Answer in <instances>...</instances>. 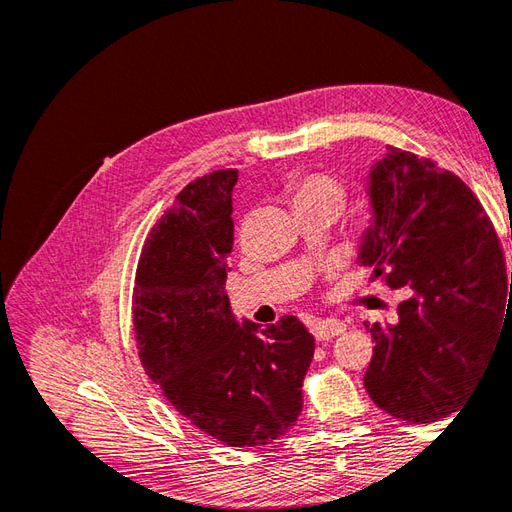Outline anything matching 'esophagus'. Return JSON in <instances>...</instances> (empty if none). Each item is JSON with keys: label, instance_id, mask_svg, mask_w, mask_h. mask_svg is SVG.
Segmentation results:
<instances>
[{"label": "esophagus", "instance_id": "1", "mask_svg": "<svg viewBox=\"0 0 512 512\" xmlns=\"http://www.w3.org/2000/svg\"><path fill=\"white\" fill-rule=\"evenodd\" d=\"M344 329H346V324L342 320H337V318L316 320L312 324V333H314V337L318 339V342H329V339H333L335 335L344 333Z\"/></svg>", "mask_w": 512, "mask_h": 512}]
</instances>
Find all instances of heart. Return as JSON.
I'll return each mask as SVG.
<instances>
[{"label":"heart","instance_id":"b5f03b06","mask_svg":"<svg viewBox=\"0 0 512 512\" xmlns=\"http://www.w3.org/2000/svg\"><path fill=\"white\" fill-rule=\"evenodd\" d=\"M344 200V185L331 175H309L294 185V203L297 205H329L339 211Z\"/></svg>","mask_w":512,"mask_h":512}]
</instances>
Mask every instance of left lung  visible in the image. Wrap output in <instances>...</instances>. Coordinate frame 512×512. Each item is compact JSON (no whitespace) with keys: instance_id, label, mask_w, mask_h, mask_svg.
Listing matches in <instances>:
<instances>
[{"instance_id":"left-lung-1","label":"left lung","mask_w":512,"mask_h":512,"mask_svg":"<svg viewBox=\"0 0 512 512\" xmlns=\"http://www.w3.org/2000/svg\"><path fill=\"white\" fill-rule=\"evenodd\" d=\"M369 226L359 265L406 288L397 322L369 329L365 371L374 404L408 423L459 410L498 346L512 297L498 235L453 173L386 145L367 177Z\"/></svg>"}]
</instances>
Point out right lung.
Wrapping results in <instances>:
<instances>
[{
  "label": "right lung",
  "mask_w": 512,
  "mask_h": 512,
  "mask_svg": "<svg viewBox=\"0 0 512 512\" xmlns=\"http://www.w3.org/2000/svg\"><path fill=\"white\" fill-rule=\"evenodd\" d=\"M235 168L188 183L151 228L136 269L134 333L147 376L207 436L250 448L297 423L314 337L284 316L273 327L232 314Z\"/></svg>",
  "instance_id": "1"
}]
</instances>
